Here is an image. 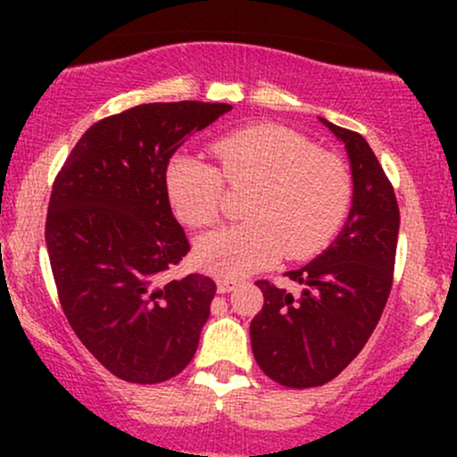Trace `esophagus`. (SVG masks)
Returning a JSON list of instances; mask_svg holds the SVG:
<instances>
[{"label":"esophagus","instance_id":"esophagus-1","mask_svg":"<svg viewBox=\"0 0 457 457\" xmlns=\"http://www.w3.org/2000/svg\"><path fill=\"white\" fill-rule=\"evenodd\" d=\"M236 287L234 281H228V279H219L217 281V292L219 295H228V292H232Z\"/></svg>","mask_w":457,"mask_h":457}]
</instances>
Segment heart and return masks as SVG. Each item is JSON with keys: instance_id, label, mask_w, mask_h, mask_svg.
Listing matches in <instances>:
<instances>
[{"instance_id": "obj_1", "label": "heart", "mask_w": 457, "mask_h": 457, "mask_svg": "<svg viewBox=\"0 0 457 457\" xmlns=\"http://www.w3.org/2000/svg\"><path fill=\"white\" fill-rule=\"evenodd\" d=\"M221 171L193 154H178L165 171L171 208L191 228L221 214L223 179L253 187L245 204L246 223L221 228L195 243L199 269L238 277L264 269L283 253L309 258L333 238L350 208V174L344 161L277 124H255L212 144Z\"/></svg>"}]
</instances>
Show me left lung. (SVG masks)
I'll list each match as a JSON object with an SVG mask.
<instances>
[{"instance_id": "1", "label": "left lung", "mask_w": 457, "mask_h": 457, "mask_svg": "<svg viewBox=\"0 0 457 457\" xmlns=\"http://www.w3.org/2000/svg\"><path fill=\"white\" fill-rule=\"evenodd\" d=\"M318 120L348 154L353 206L333 243L287 272L301 295L258 281L264 307L249 327L260 370L292 389L333 380L363 350L389 298L400 232L395 193L370 144Z\"/></svg>"}]
</instances>
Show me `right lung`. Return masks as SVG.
Masks as SVG:
<instances>
[{
	"mask_svg": "<svg viewBox=\"0 0 457 457\" xmlns=\"http://www.w3.org/2000/svg\"><path fill=\"white\" fill-rule=\"evenodd\" d=\"M225 103H152L83 133L55 178L46 251L62 309L81 344L113 376L154 385L191 363L217 286L161 275L188 253L165 171Z\"/></svg>",
	"mask_w": 457,
	"mask_h": 457,
	"instance_id": "1",
	"label": "right lung"
}]
</instances>
